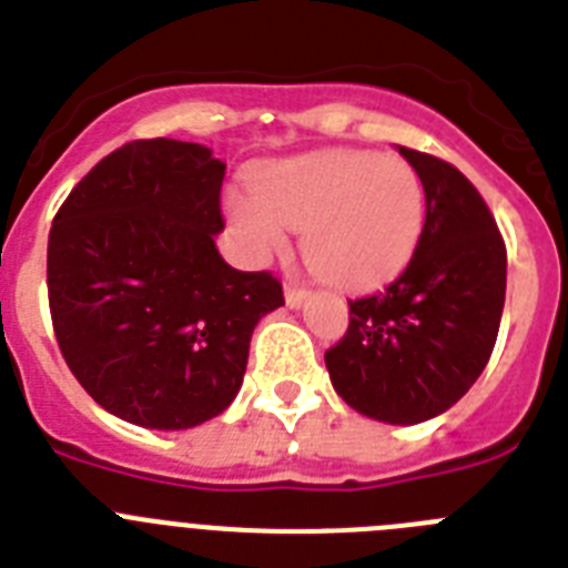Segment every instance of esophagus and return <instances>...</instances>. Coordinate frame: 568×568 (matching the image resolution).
Listing matches in <instances>:
<instances>
[{
  "label": "esophagus",
  "mask_w": 568,
  "mask_h": 568,
  "mask_svg": "<svg viewBox=\"0 0 568 568\" xmlns=\"http://www.w3.org/2000/svg\"><path fill=\"white\" fill-rule=\"evenodd\" d=\"M310 290L307 287H298V284H284V298H287V307H301L304 301H307Z\"/></svg>",
  "instance_id": "1"
}]
</instances>
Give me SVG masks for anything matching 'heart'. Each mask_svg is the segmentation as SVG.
Segmentation results:
<instances>
[{
  "instance_id": "heart-1",
  "label": "heart",
  "mask_w": 568,
  "mask_h": 568,
  "mask_svg": "<svg viewBox=\"0 0 568 568\" xmlns=\"http://www.w3.org/2000/svg\"><path fill=\"white\" fill-rule=\"evenodd\" d=\"M224 210L241 253L264 261L301 230L307 267L335 287H373L409 264L424 235L426 190L395 155L327 150L270 164L253 195L230 193Z\"/></svg>"
}]
</instances>
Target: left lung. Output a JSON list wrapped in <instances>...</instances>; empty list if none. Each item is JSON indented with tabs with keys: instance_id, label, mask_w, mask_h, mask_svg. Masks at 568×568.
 Here are the masks:
<instances>
[{
	"instance_id": "left-lung-1",
	"label": "left lung",
	"mask_w": 568,
	"mask_h": 568,
	"mask_svg": "<svg viewBox=\"0 0 568 568\" xmlns=\"http://www.w3.org/2000/svg\"><path fill=\"white\" fill-rule=\"evenodd\" d=\"M398 150L424 182V235L389 287L349 301V327L324 361L355 413L406 426L446 413L484 373L504 315L506 244L458 168Z\"/></svg>"
}]
</instances>
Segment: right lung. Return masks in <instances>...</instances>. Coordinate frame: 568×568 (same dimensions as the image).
Listing matches in <instances>:
<instances>
[{
	"label": "right lung",
	"mask_w": 568,
	"mask_h": 568,
	"mask_svg": "<svg viewBox=\"0 0 568 568\" xmlns=\"http://www.w3.org/2000/svg\"><path fill=\"white\" fill-rule=\"evenodd\" d=\"M224 164L204 144L128 142L70 190L48 239L59 349L115 418L190 429L222 415L261 315L284 304L273 273L215 250Z\"/></svg>",
	"instance_id": "add662e5"
}]
</instances>
